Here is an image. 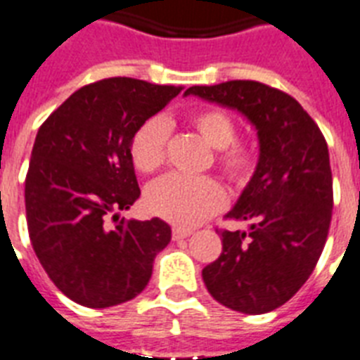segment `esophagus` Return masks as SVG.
<instances>
[{"instance_id":"1","label":"esophagus","mask_w":360,"mask_h":360,"mask_svg":"<svg viewBox=\"0 0 360 360\" xmlns=\"http://www.w3.org/2000/svg\"><path fill=\"white\" fill-rule=\"evenodd\" d=\"M191 230H184V228H173V239L174 240H182L187 239V237L191 236Z\"/></svg>"}]
</instances>
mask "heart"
Here are the masks:
<instances>
[{
  "label": "heart",
  "mask_w": 360,
  "mask_h": 360,
  "mask_svg": "<svg viewBox=\"0 0 360 360\" xmlns=\"http://www.w3.org/2000/svg\"><path fill=\"white\" fill-rule=\"evenodd\" d=\"M189 124L200 138L217 150L215 162L233 182H245L254 169V154L246 145L236 143V123L219 108H202L189 115ZM167 124L154 117L145 121L132 136L130 160L139 173L150 174L165 162ZM226 195L213 178L169 174L147 189L148 212L171 224L191 228L224 206Z\"/></svg>",
  "instance_id": "1"
}]
</instances>
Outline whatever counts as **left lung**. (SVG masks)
<instances>
[{
  "instance_id": "obj_1",
  "label": "left lung",
  "mask_w": 360,
  "mask_h": 360,
  "mask_svg": "<svg viewBox=\"0 0 360 360\" xmlns=\"http://www.w3.org/2000/svg\"><path fill=\"white\" fill-rule=\"evenodd\" d=\"M184 95L236 110L257 132L250 182L226 217L248 231H221L219 259L202 270L213 298L263 314L289 302L309 280L328 239L333 176L328 143L298 101L255 80L191 86Z\"/></svg>"
}]
</instances>
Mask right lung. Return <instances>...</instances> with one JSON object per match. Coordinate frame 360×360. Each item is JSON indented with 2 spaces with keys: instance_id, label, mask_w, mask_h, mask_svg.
Wrapping results in <instances>:
<instances>
[{
  "instance_id": "obj_1",
  "label": "right lung",
  "mask_w": 360,
  "mask_h": 360,
  "mask_svg": "<svg viewBox=\"0 0 360 360\" xmlns=\"http://www.w3.org/2000/svg\"><path fill=\"white\" fill-rule=\"evenodd\" d=\"M182 88L114 77L77 90L40 127L25 178L27 228L53 283L84 307L136 298L169 245L162 219L124 221L138 200L134 132Z\"/></svg>"
}]
</instances>
